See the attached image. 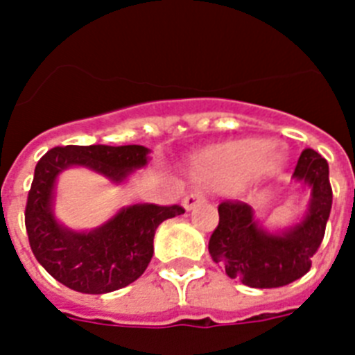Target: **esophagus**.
Listing matches in <instances>:
<instances>
[{"mask_svg":"<svg viewBox=\"0 0 355 355\" xmlns=\"http://www.w3.org/2000/svg\"><path fill=\"white\" fill-rule=\"evenodd\" d=\"M205 200H206V197L202 192H190L187 197H184L183 205L187 209H192V208H196L199 202H205Z\"/></svg>","mask_w":355,"mask_h":355,"instance_id":"34e87169","label":"esophagus"}]
</instances>
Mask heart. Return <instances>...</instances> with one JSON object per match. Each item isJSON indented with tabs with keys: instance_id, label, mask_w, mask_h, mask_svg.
<instances>
[{
	"instance_id": "1",
	"label": "heart",
	"mask_w": 355,
	"mask_h": 355,
	"mask_svg": "<svg viewBox=\"0 0 355 355\" xmlns=\"http://www.w3.org/2000/svg\"><path fill=\"white\" fill-rule=\"evenodd\" d=\"M283 155L274 142L266 139H241L213 147L202 156L199 174L218 187L240 183L277 168Z\"/></svg>"
}]
</instances>
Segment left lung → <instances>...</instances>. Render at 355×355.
<instances>
[{
    "instance_id": "8db88e82",
    "label": "left lung",
    "mask_w": 355,
    "mask_h": 355,
    "mask_svg": "<svg viewBox=\"0 0 355 355\" xmlns=\"http://www.w3.org/2000/svg\"><path fill=\"white\" fill-rule=\"evenodd\" d=\"M293 178L311 187L313 200L306 218L284 234L263 233L247 202L218 205V225L209 236L208 250L231 279L250 288H279L309 272L332 206L327 159L313 149L302 150Z\"/></svg>"
}]
</instances>
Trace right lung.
Listing matches in <instances>:
<instances>
[{
    "label": "right lung",
    "instance_id": "1",
    "mask_svg": "<svg viewBox=\"0 0 355 355\" xmlns=\"http://www.w3.org/2000/svg\"><path fill=\"white\" fill-rule=\"evenodd\" d=\"M144 146H58L39 159L28 192L24 224L37 261L58 283L81 293H108L146 272L153 238L163 220L184 213L180 205H139L90 233H72L56 224L51 197L56 175L71 165H85L114 181L144 167Z\"/></svg>",
    "mask_w": 355,
    "mask_h": 355
}]
</instances>
